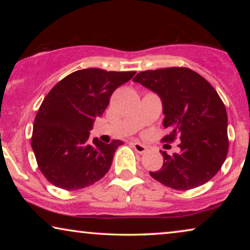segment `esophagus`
<instances>
[{
  "instance_id": "obj_1",
  "label": "esophagus",
  "mask_w": 250,
  "mask_h": 250,
  "mask_svg": "<svg viewBox=\"0 0 250 250\" xmlns=\"http://www.w3.org/2000/svg\"><path fill=\"white\" fill-rule=\"evenodd\" d=\"M132 146H133V148L135 149L136 152L145 153L146 151V146L141 145V143H140V142H132Z\"/></svg>"
}]
</instances>
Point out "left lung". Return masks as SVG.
<instances>
[{"label": "left lung", "instance_id": "obj_1", "mask_svg": "<svg viewBox=\"0 0 250 250\" xmlns=\"http://www.w3.org/2000/svg\"><path fill=\"white\" fill-rule=\"evenodd\" d=\"M133 82L162 100L165 141L180 135V152L164 157L153 179L175 190L200 187L216 175L228 155V115L214 87L189 68H165L139 73Z\"/></svg>", "mask_w": 250, "mask_h": 250}]
</instances>
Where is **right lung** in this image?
I'll return each mask as SVG.
<instances>
[{"label": "right lung", "mask_w": 250, "mask_h": 250, "mask_svg": "<svg viewBox=\"0 0 250 250\" xmlns=\"http://www.w3.org/2000/svg\"><path fill=\"white\" fill-rule=\"evenodd\" d=\"M135 71L77 70L61 80L44 99L33 127L32 148L46 180L64 190H78L101 180L110 168L121 140L111 143L88 136L111 94Z\"/></svg>", "instance_id": "obj_1"}]
</instances>
